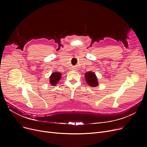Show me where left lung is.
<instances>
[{
	"instance_id": "obj_1",
	"label": "left lung",
	"mask_w": 147,
	"mask_h": 147,
	"mask_svg": "<svg viewBox=\"0 0 147 147\" xmlns=\"http://www.w3.org/2000/svg\"><path fill=\"white\" fill-rule=\"evenodd\" d=\"M85 79L87 83L92 87L98 86V82L96 74L92 71H88L85 73Z\"/></svg>"
}]
</instances>
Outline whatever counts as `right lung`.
Wrapping results in <instances>:
<instances>
[{
	"instance_id": "add662e5",
	"label": "right lung",
	"mask_w": 147,
	"mask_h": 147,
	"mask_svg": "<svg viewBox=\"0 0 147 147\" xmlns=\"http://www.w3.org/2000/svg\"><path fill=\"white\" fill-rule=\"evenodd\" d=\"M61 78V74L58 72H55L51 74L49 78V82L52 86H55Z\"/></svg>"
}]
</instances>
